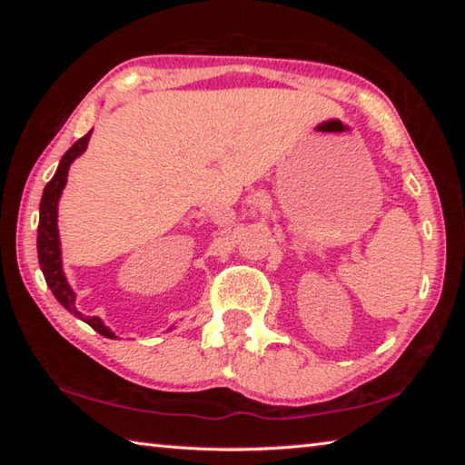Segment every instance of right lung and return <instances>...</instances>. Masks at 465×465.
Returning a JSON list of instances; mask_svg holds the SVG:
<instances>
[{"label":"right lung","mask_w":465,"mask_h":465,"mask_svg":"<svg viewBox=\"0 0 465 465\" xmlns=\"http://www.w3.org/2000/svg\"><path fill=\"white\" fill-rule=\"evenodd\" d=\"M92 131L82 139H77L75 143L67 149L65 155L61 157L57 172L54 176L46 183L43 199H41V217H38V238H36V248H38V264H41V271L45 274V281L53 295L57 297V302L65 308L69 313H74L75 318L84 320L85 324H90L98 334L106 338H116L113 330L104 326V322L100 318H90L84 316L82 312L75 308V293L74 289L69 287V282L63 274V264H61V242H59V230H57V207L63 188L67 184V172L72 166L75 157H80L85 147H88Z\"/></svg>","instance_id":"right-lung-1"}]
</instances>
